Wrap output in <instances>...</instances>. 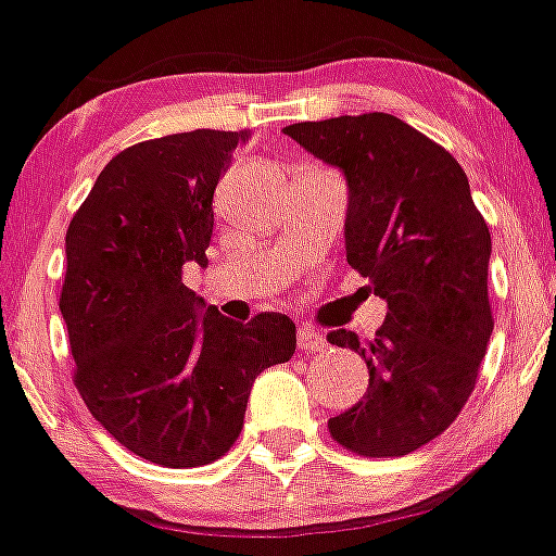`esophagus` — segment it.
<instances>
[{"instance_id": "esophagus-1", "label": "esophagus", "mask_w": 556, "mask_h": 556, "mask_svg": "<svg viewBox=\"0 0 556 556\" xmlns=\"http://www.w3.org/2000/svg\"><path fill=\"white\" fill-rule=\"evenodd\" d=\"M298 346L303 349V352H321V349L327 346V338L321 336V332H316L314 327H303L298 336Z\"/></svg>"}]
</instances>
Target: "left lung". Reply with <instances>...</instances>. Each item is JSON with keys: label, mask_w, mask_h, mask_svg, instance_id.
<instances>
[{"label": "left lung", "mask_w": 556, "mask_h": 556, "mask_svg": "<svg viewBox=\"0 0 556 556\" xmlns=\"http://www.w3.org/2000/svg\"><path fill=\"white\" fill-rule=\"evenodd\" d=\"M283 134L343 172L346 262L388 303L371 341L327 332L368 366L366 395L330 417V437L357 456H406L456 420L478 382L494 330L489 226L456 157L399 116H336Z\"/></svg>", "instance_id": "obj_1"}]
</instances>
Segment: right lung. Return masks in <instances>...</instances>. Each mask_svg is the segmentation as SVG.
<instances>
[{
    "label": "right lung",
    "mask_w": 556,
    "mask_h": 556,
    "mask_svg": "<svg viewBox=\"0 0 556 556\" xmlns=\"http://www.w3.org/2000/svg\"><path fill=\"white\" fill-rule=\"evenodd\" d=\"M248 130H190L128 147L67 226L60 294L76 382L119 445L161 467L213 464L242 431L258 374L292 361L287 314L231 321L182 283L207 267L213 195Z\"/></svg>",
    "instance_id": "obj_1"
}]
</instances>
